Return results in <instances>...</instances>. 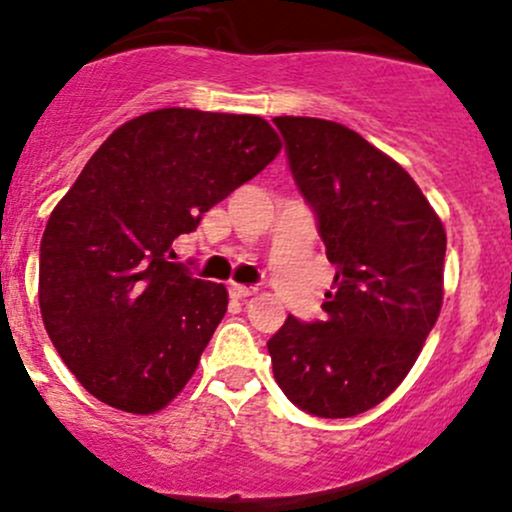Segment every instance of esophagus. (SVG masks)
<instances>
[{"mask_svg":"<svg viewBox=\"0 0 512 512\" xmlns=\"http://www.w3.org/2000/svg\"><path fill=\"white\" fill-rule=\"evenodd\" d=\"M257 289L255 287H245V284H230V294H233L235 299H245V297H252Z\"/></svg>","mask_w":512,"mask_h":512,"instance_id":"34e87169","label":"esophagus"}]
</instances>
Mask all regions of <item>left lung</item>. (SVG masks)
<instances>
[{
    "mask_svg": "<svg viewBox=\"0 0 512 512\" xmlns=\"http://www.w3.org/2000/svg\"><path fill=\"white\" fill-rule=\"evenodd\" d=\"M274 125L336 265L324 319L287 316L267 341L274 380L299 410L355 417L405 380L437 324L444 225L412 176L353 129L316 117Z\"/></svg>",
    "mask_w": 512,
    "mask_h": 512,
    "instance_id": "8db88e82",
    "label": "left lung"
}]
</instances>
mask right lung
I'll list each match as a JSON object with an SVG mask.
<instances>
[{
	"mask_svg": "<svg viewBox=\"0 0 512 512\" xmlns=\"http://www.w3.org/2000/svg\"><path fill=\"white\" fill-rule=\"evenodd\" d=\"M279 149L262 117L166 107L90 157L48 218L39 262L43 326L90 395L154 414L184 390L228 292L171 262V242Z\"/></svg>",
	"mask_w": 512,
	"mask_h": 512,
	"instance_id": "add662e5",
	"label": "right lung"
}]
</instances>
